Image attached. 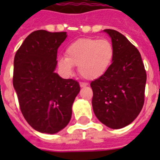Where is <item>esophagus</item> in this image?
I'll return each instance as SVG.
<instances>
[{
	"instance_id": "1",
	"label": "esophagus",
	"mask_w": 160,
	"mask_h": 160,
	"mask_svg": "<svg viewBox=\"0 0 160 160\" xmlns=\"http://www.w3.org/2000/svg\"><path fill=\"white\" fill-rule=\"evenodd\" d=\"M80 87H86L87 86V83H85V82H80Z\"/></svg>"
}]
</instances>
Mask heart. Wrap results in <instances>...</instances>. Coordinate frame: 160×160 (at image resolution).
<instances>
[{
	"instance_id": "heart-1",
	"label": "heart",
	"mask_w": 160,
	"mask_h": 160,
	"mask_svg": "<svg viewBox=\"0 0 160 160\" xmlns=\"http://www.w3.org/2000/svg\"><path fill=\"white\" fill-rule=\"evenodd\" d=\"M65 56L58 60V67L63 73L71 74L73 66H77L81 76L92 80L102 76L110 68L114 49L107 39L79 38L67 47Z\"/></svg>"
}]
</instances>
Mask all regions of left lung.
<instances>
[{"label":"left lung","mask_w":160,"mask_h":160,"mask_svg":"<svg viewBox=\"0 0 160 160\" xmlns=\"http://www.w3.org/2000/svg\"><path fill=\"white\" fill-rule=\"evenodd\" d=\"M114 49L112 63L104 74L91 82L92 109L102 123L114 129L131 123L145 99L147 73L141 54L122 33L105 29Z\"/></svg>","instance_id":"1"}]
</instances>
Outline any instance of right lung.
<instances>
[{"mask_svg": "<svg viewBox=\"0 0 160 160\" xmlns=\"http://www.w3.org/2000/svg\"><path fill=\"white\" fill-rule=\"evenodd\" d=\"M67 32L35 31L14 56L12 84L20 111L35 130L55 134L69 122L72 105L80 87L76 80L55 73L57 50Z\"/></svg>", "mask_w": 160, "mask_h": 160, "instance_id": "add662e5", "label": "right lung"}]
</instances>
